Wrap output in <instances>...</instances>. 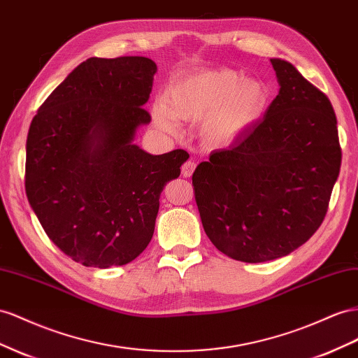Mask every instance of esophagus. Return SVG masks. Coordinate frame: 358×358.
<instances>
[{
  "label": "esophagus",
  "mask_w": 358,
  "mask_h": 358,
  "mask_svg": "<svg viewBox=\"0 0 358 358\" xmlns=\"http://www.w3.org/2000/svg\"><path fill=\"white\" fill-rule=\"evenodd\" d=\"M196 170V162L194 161H187L183 162L182 166V176L183 178H189L192 175V171Z\"/></svg>",
  "instance_id": "34e87169"
}]
</instances>
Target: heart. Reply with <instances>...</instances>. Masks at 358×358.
<instances>
[{"mask_svg": "<svg viewBox=\"0 0 358 358\" xmlns=\"http://www.w3.org/2000/svg\"><path fill=\"white\" fill-rule=\"evenodd\" d=\"M269 105L268 87L236 71L200 69L179 75L152 108L153 122L166 132L176 131V119L199 120L200 132L212 146H227L253 129Z\"/></svg>", "mask_w": 358, "mask_h": 358, "instance_id": "heart-1", "label": "heart"}]
</instances>
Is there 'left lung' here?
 I'll return each mask as SVG.
<instances>
[{"instance_id": "1", "label": "left lung", "mask_w": 358, "mask_h": 358, "mask_svg": "<svg viewBox=\"0 0 358 358\" xmlns=\"http://www.w3.org/2000/svg\"><path fill=\"white\" fill-rule=\"evenodd\" d=\"M280 92L256 127L200 162L192 187L201 224L221 253L259 264L283 257L320 229L341 171L327 94L271 59Z\"/></svg>"}]
</instances>
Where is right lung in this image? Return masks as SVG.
<instances>
[{"instance_id": "right-lung-1", "label": "right lung", "mask_w": 358, "mask_h": 358, "mask_svg": "<svg viewBox=\"0 0 358 358\" xmlns=\"http://www.w3.org/2000/svg\"><path fill=\"white\" fill-rule=\"evenodd\" d=\"M157 64L146 57H92L67 75L33 117L25 192L66 256L84 266L127 265L155 230L159 196L180 175L182 149L150 155L134 144Z\"/></svg>"}]
</instances>
